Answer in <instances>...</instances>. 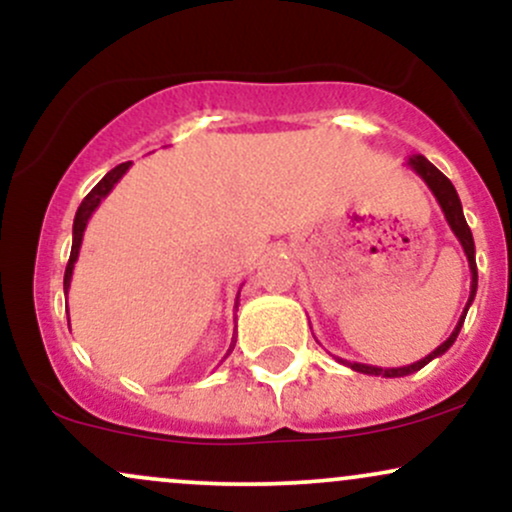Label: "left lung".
<instances>
[{
  "instance_id": "obj_1",
  "label": "left lung",
  "mask_w": 512,
  "mask_h": 512,
  "mask_svg": "<svg viewBox=\"0 0 512 512\" xmlns=\"http://www.w3.org/2000/svg\"><path fill=\"white\" fill-rule=\"evenodd\" d=\"M407 166H409L411 170H414V173L419 175L421 180L426 182L428 190L433 192V197H436V202L440 204V209H443L445 221H448L450 231L455 233V238H457V240H460V245H462L464 255H467V262H469V272H472V286H469V301H467V305H464V310H462L460 320H457L455 330L450 332V337L445 339V342L440 344L438 349H433L431 354L421 358V361L409 363V366H402V368H378V366H368V363H356V361L351 363V361H344V358H337L339 363H344L346 368L356 370V373H366V375H383V378H404V375L416 373V370L424 368L426 363H431L433 358L443 356L445 351H448L450 346L455 344L457 334H460L462 325H464V317H467L469 305H472L474 296H477V279H479V276H477V260H474V238H472V231H469L467 221H464V214H462V202H460V197H457L455 185H452V182H450L448 178H445V175L440 173V170H438L436 166H433V163L428 161L426 156H421V154L409 156Z\"/></svg>"
}]
</instances>
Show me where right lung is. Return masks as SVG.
<instances>
[{
    "instance_id": "right-lung-1",
    "label": "right lung",
    "mask_w": 512,
    "mask_h": 512,
    "mask_svg": "<svg viewBox=\"0 0 512 512\" xmlns=\"http://www.w3.org/2000/svg\"><path fill=\"white\" fill-rule=\"evenodd\" d=\"M129 166H132V161L120 163V166H115L113 170H110V173H105V178L98 182V185L93 187L91 192H88V195L84 197V202H81L79 209H76L74 228H72V255H69V264H67V269H64V293H69V284H72L74 264H76V260H79L81 240H84V231H86L88 219H91V216H93V211L101 207L103 199L110 195V190H113L117 182H120V178L127 173ZM238 296H240V291H238ZM238 296H236V308H238ZM67 317H69V310H67ZM233 346H236V342L231 344L228 354H231V351H233ZM226 356H223V358H226Z\"/></svg>"
}]
</instances>
